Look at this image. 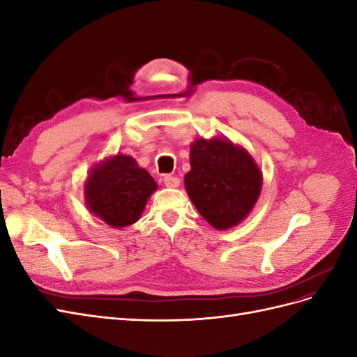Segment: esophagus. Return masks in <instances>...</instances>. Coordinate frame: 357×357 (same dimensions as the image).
<instances>
[{
	"mask_svg": "<svg viewBox=\"0 0 357 357\" xmlns=\"http://www.w3.org/2000/svg\"><path fill=\"white\" fill-rule=\"evenodd\" d=\"M164 183H165L167 188H178L180 178H177V177H174V176L167 174V176H164Z\"/></svg>",
	"mask_w": 357,
	"mask_h": 357,
	"instance_id": "34e87169",
	"label": "esophagus"
}]
</instances>
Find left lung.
<instances>
[{
  "instance_id": "1",
  "label": "left lung",
  "mask_w": 357,
  "mask_h": 357,
  "mask_svg": "<svg viewBox=\"0 0 357 357\" xmlns=\"http://www.w3.org/2000/svg\"><path fill=\"white\" fill-rule=\"evenodd\" d=\"M190 201L215 229L244 220L261 195L262 172L245 149L225 138H198L190 144L185 176Z\"/></svg>"
}]
</instances>
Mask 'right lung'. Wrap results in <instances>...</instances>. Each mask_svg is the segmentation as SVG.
I'll list each match as a JSON object with an SVG mask.
<instances>
[{
	"instance_id": "add662e5",
	"label": "right lung",
	"mask_w": 357,
	"mask_h": 357,
	"mask_svg": "<svg viewBox=\"0 0 357 357\" xmlns=\"http://www.w3.org/2000/svg\"><path fill=\"white\" fill-rule=\"evenodd\" d=\"M158 185L134 158L117 153L96 164L84 183V202L91 213L113 228L135 223Z\"/></svg>"
}]
</instances>
